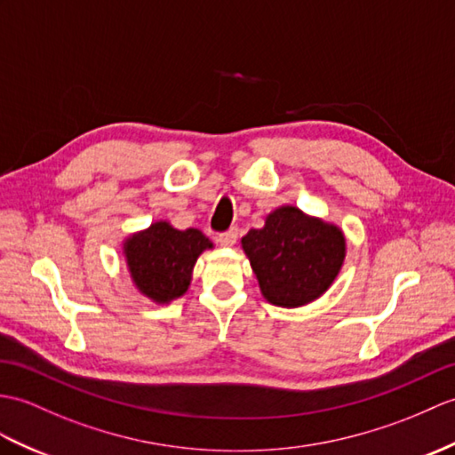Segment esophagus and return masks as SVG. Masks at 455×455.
<instances>
[{
  "mask_svg": "<svg viewBox=\"0 0 455 455\" xmlns=\"http://www.w3.org/2000/svg\"><path fill=\"white\" fill-rule=\"evenodd\" d=\"M236 238H238V228L232 227L227 232H220V235H219V244L225 246V248L235 246L236 244Z\"/></svg>",
  "mask_w": 455,
  "mask_h": 455,
  "instance_id": "34e87169",
  "label": "esophagus"
}]
</instances>
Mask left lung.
Here are the masks:
<instances>
[{"instance_id": "left-lung-1", "label": "left lung", "mask_w": 455, "mask_h": 455, "mask_svg": "<svg viewBox=\"0 0 455 455\" xmlns=\"http://www.w3.org/2000/svg\"><path fill=\"white\" fill-rule=\"evenodd\" d=\"M242 248L256 273L263 299L299 308L331 287L345 259V236L339 227L283 205L251 228Z\"/></svg>"}]
</instances>
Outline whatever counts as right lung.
Masks as SVG:
<instances>
[{
  "instance_id": "right-lung-1",
  "label": "right lung",
  "mask_w": 455,
  "mask_h": 455,
  "mask_svg": "<svg viewBox=\"0 0 455 455\" xmlns=\"http://www.w3.org/2000/svg\"><path fill=\"white\" fill-rule=\"evenodd\" d=\"M207 248H213V242L202 230H178L166 220H156L124 242L133 284L158 304L182 297L192 281L199 253Z\"/></svg>"
}]
</instances>
